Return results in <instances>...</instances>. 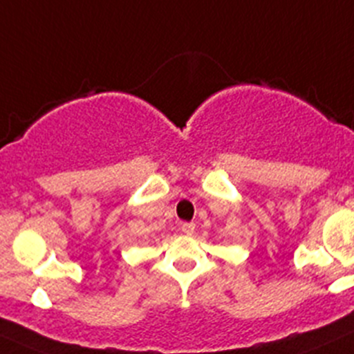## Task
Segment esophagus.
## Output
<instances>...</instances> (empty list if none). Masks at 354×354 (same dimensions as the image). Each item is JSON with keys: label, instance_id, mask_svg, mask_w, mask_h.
<instances>
[{"label": "esophagus", "instance_id": "esophagus-1", "mask_svg": "<svg viewBox=\"0 0 354 354\" xmlns=\"http://www.w3.org/2000/svg\"><path fill=\"white\" fill-rule=\"evenodd\" d=\"M180 228H181V232L187 233V235H192V233H194V230H195V225H194V223H181Z\"/></svg>", "mask_w": 354, "mask_h": 354}]
</instances>
